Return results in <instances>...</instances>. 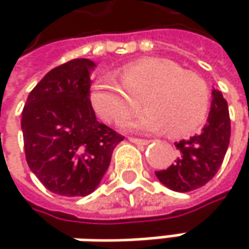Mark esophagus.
<instances>
[{
	"label": "esophagus",
	"mask_w": 249,
	"mask_h": 249,
	"mask_svg": "<svg viewBox=\"0 0 249 249\" xmlns=\"http://www.w3.org/2000/svg\"><path fill=\"white\" fill-rule=\"evenodd\" d=\"M131 142H134V144H137V145H147V144H150L151 141L150 140H141V138H128Z\"/></svg>",
	"instance_id": "1"
}]
</instances>
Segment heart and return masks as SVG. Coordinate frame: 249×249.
I'll return each mask as SVG.
<instances>
[{
	"label": "heart",
	"mask_w": 249,
	"mask_h": 249,
	"mask_svg": "<svg viewBox=\"0 0 249 249\" xmlns=\"http://www.w3.org/2000/svg\"><path fill=\"white\" fill-rule=\"evenodd\" d=\"M114 75L101 76L90 89V104L107 123H118L138 105L144 92L148 107L141 114L123 121L120 126L128 132L153 134L169 128L183 134L203 123L209 95L206 83L195 73L184 72L177 63L148 59L131 63Z\"/></svg>",
	"instance_id": "1"
}]
</instances>
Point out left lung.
<instances>
[{"label": "left lung", "instance_id": "1", "mask_svg": "<svg viewBox=\"0 0 249 249\" xmlns=\"http://www.w3.org/2000/svg\"><path fill=\"white\" fill-rule=\"evenodd\" d=\"M231 138L228 104L218 89H212L211 111L202 131L187 140L174 142L178 157L157 178L174 192H190L205 186L218 173Z\"/></svg>", "mask_w": 249, "mask_h": 249}]
</instances>
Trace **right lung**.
<instances>
[{
  "instance_id": "1",
  "label": "right lung",
  "mask_w": 249,
  "mask_h": 249,
  "mask_svg": "<svg viewBox=\"0 0 249 249\" xmlns=\"http://www.w3.org/2000/svg\"><path fill=\"white\" fill-rule=\"evenodd\" d=\"M95 68L89 59H73L52 69L23 109L27 164L44 187L60 196L90 195L124 140L96 120L89 99Z\"/></svg>"
}]
</instances>
